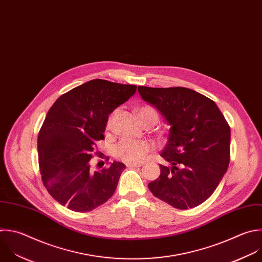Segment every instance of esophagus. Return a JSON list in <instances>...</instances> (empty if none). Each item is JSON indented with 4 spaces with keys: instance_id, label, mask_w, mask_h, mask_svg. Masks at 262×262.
<instances>
[{
    "instance_id": "obj_1",
    "label": "esophagus",
    "mask_w": 262,
    "mask_h": 262,
    "mask_svg": "<svg viewBox=\"0 0 262 262\" xmlns=\"http://www.w3.org/2000/svg\"><path fill=\"white\" fill-rule=\"evenodd\" d=\"M126 166L127 167H139V166H142V163H126Z\"/></svg>"
}]
</instances>
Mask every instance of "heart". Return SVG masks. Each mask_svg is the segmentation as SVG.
<instances>
[{"label": "heart", "instance_id": "b5f03b06", "mask_svg": "<svg viewBox=\"0 0 262 262\" xmlns=\"http://www.w3.org/2000/svg\"><path fill=\"white\" fill-rule=\"evenodd\" d=\"M139 116L143 123L152 121L156 123L158 120V112L151 106H143L139 109ZM113 115H111L106 123V128L110 129L112 125ZM153 148L152 144L147 140H133L129 138L122 139L113 149L114 157L125 162H141L146 154Z\"/></svg>", "mask_w": 262, "mask_h": 262}]
</instances>
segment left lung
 Instances as JSON below:
<instances>
[{
	"label": "left lung",
	"instance_id": "1",
	"mask_svg": "<svg viewBox=\"0 0 262 262\" xmlns=\"http://www.w3.org/2000/svg\"><path fill=\"white\" fill-rule=\"evenodd\" d=\"M143 100L155 106L171 125L160 153L159 177L148 187L171 207H198L216 190L230 160V127L216 104L185 87L139 86Z\"/></svg>",
	"mask_w": 262,
	"mask_h": 262
}]
</instances>
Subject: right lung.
I'll use <instances>...</instances> for the list:
<instances>
[{
  "mask_svg": "<svg viewBox=\"0 0 262 262\" xmlns=\"http://www.w3.org/2000/svg\"><path fill=\"white\" fill-rule=\"evenodd\" d=\"M136 91V85L95 79L63 94L49 109L38 135L39 167L45 188L60 205L86 213L114 194L125 165L114 161L93 172L90 160L98 153L97 142L105 139L109 115Z\"/></svg>",
  "mask_w": 262,
  "mask_h": 262,
  "instance_id": "right-lung-1",
  "label": "right lung"
}]
</instances>
